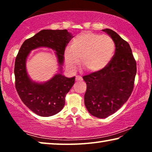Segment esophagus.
I'll list each match as a JSON object with an SVG mask.
<instances>
[{
  "label": "esophagus",
  "instance_id": "34e87169",
  "mask_svg": "<svg viewBox=\"0 0 152 152\" xmlns=\"http://www.w3.org/2000/svg\"><path fill=\"white\" fill-rule=\"evenodd\" d=\"M76 81H80L82 80V78L80 76H76Z\"/></svg>",
  "mask_w": 152,
  "mask_h": 152
}]
</instances>
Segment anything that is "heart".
I'll list each match as a JSON object with an SVG mask.
<instances>
[{"label": "heart", "mask_w": 152, "mask_h": 152, "mask_svg": "<svg viewBox=\"0 0 152 152\" xmlns=\"http://www.w3.org/2000/svg\"><path fill=\"white\" fill-rule=\"evenodd\" d=\"M115 50L114 41L107 35L82 32L72 39L64 51V60L69 70L76 71L80 65L88 72L103 69L111 60Z\"/></svg>", "instance_id": "heart-1"}]
</instances>
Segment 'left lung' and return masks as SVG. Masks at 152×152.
<instances>
[{"label": "left lung", "instance_id": "1", "mask_svg": "<svg viewBox=\"0 0 152 152\" xmlns=\"http://www.w3.org/2000/svg\"><path fill=\"white\" fill-rule=\"evenodd\" d=\"M102 31L114 41L115 55L103 69L83 76L87 86L84 104L88 111L98 118L110 116L127 102L137 72L129 44L114 31Z\"/></svg>", "mask_w": 152, "mask_h": 152}]
</instances>
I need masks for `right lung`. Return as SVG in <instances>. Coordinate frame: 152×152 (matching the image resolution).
Listing matches in <instances>:
<instances>
[{
    "mask_svg": "<svg viewBox=\"0 0 152 152\" xmlns=\"http://www.w3.org/2000/svg\"><path fill=\"white\" fill-rule=\"evenodd\" d=\"M73 37L66 29H44L23 43L15 59V87L23 102L41 117L57 114L65 104V97L74 85L75 76L67 78L62 74L64 51ZM39 47L51 48L56 51L60 72L48 81H33L28 75L26 61L31 50Z\"/></svg>",
    "mask_w": 152,
    "mask_h": 152,
    "instance_id": "1",
    "label": "right lung"
}]
</instances>
